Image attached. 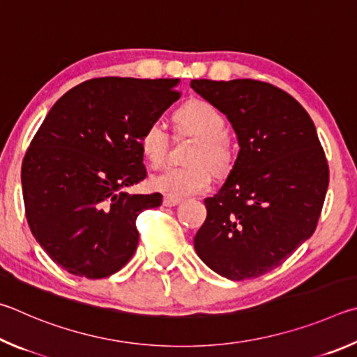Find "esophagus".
Segmentation results:
<instances>
[{
  "label": "esophagus",
  "instance_id": "obj_1",
  "mask_svg": "<svg viewBox=\"0 0 357 357\" xmlns=\"http://www.w3.org/2000/svg\"><path fill=\"white\" fill-rule=\"evenodd\" d=\"M180 202H182V199H174L167 196L162 199V205H165V207H175V205H178Z\"/></svg>",
  "mask_w": 357,
  "mask_h": 357
}]
</instances>
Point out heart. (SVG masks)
Returning <instances> with one entry per match:
<instances>
[{
    "mask_svg": "<svg viewBox=\"0 0 357 357\" xmlns=\"http://www.w3.org/2000/svg\"><path fill=\"white\" fill-rule=\"evenodd\" d=\"M180 130L197 136L186 166H167L152 175L150 186L167 197L182 199L205 191L216 177L227 175L234 165V150L224 133L226 121L213 105L191 100L175 114ZM141 150L152 166H160L169 149V133L161 121H152L141 135Z\"/></svg>",
    "mask_w": 357,
    "mask_h": 357,
    "instance_id": "b5f03b06",
    "label": "heart"
}]
</instances>
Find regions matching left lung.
Here are the masks:
<instances>
[{"instance_id":"obj_1","label":"left lung","mask_w":357,"mask_h":357,"mask_svg":"<svg viewBox=\"0 0 357 357\" xmlns=\"http://www.w3.org/2000/svg\"><path fill=\"white\" fill-rule=\"evenodd\" d=\"M227 116L240 152L226 183L205 199L195 236L205 265L230 280L278 268L315 232L329 167L315 125L290 93L255 79H192Z\"/></svg>"}]
</instances>
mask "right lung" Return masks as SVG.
Here are the masks:
<instances>
[{
  "mask_svg": "<svg viewBox=\"0 0 357 357\" xmlns=\"http://www.w3.org/2000/svg\"><path fill=\"white\" fill-rule=\"evenodd\" d=\"M178 79L105 77L66 92L23 158L24 211L56 265L102 279L133 257L136 218L161 195L122 191L146 178L141 135L180 98Z\"/></svg>",
  "mask_w": 357,
  "mask_h": 357,
  "instance_id": "add662e5",
  "label": "right lung"
}]
</instances>
